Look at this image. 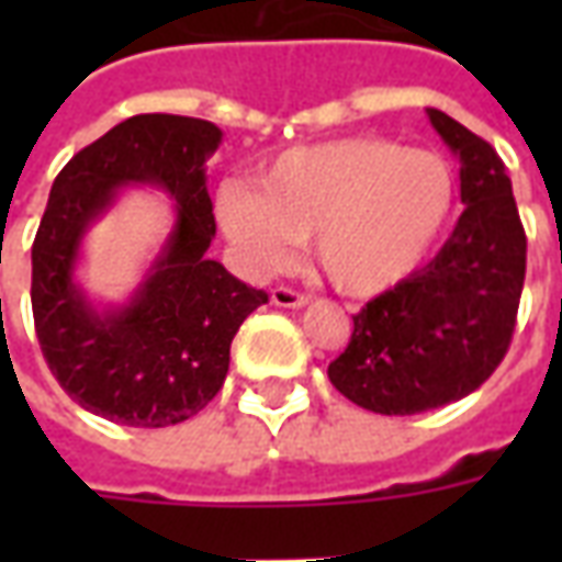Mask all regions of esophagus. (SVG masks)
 <instances>
[{"label":"esophagus","mask_w":562,"mask_h":562,"mask_svg":"<svg viewBox=\"0 0 562 562\" xmlns=\"http://www.w3.org/2000/svg\"><path fill=\"white\" fill-rule=\"evenodd\" d=\"M270 301L277 306H282V310H301V306H306V294L294 292V289H289V285H277L273 292H270Z\"/></svg>","instance_id":"esophagus-1"}]
</instances>
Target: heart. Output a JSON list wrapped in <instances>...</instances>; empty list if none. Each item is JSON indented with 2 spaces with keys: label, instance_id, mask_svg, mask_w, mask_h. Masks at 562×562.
<instances>
[{
  "label": "heart",
  "instance_id": "heart-1",
  "mask_svg": "<svg viewBox=\"0 0 562 562\" xmlns=\"http://www.w3.org/2000/svg\"><path fill=\"white\" fill-rule=\"evenodd\" d=\"M458 204V173L436 149L391 138L325 140L289 149L258 177L256 192L225 186L222 232L240 256L277 270L310 237L334 289L373 297L422 268Z\"/></svg>",
  "mask_w": 562,
  "mask_h": 562
}]
</instances>
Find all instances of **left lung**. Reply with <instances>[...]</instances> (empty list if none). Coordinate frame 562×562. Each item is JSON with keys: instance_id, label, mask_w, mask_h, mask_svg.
I'll list each match as a JSON object with an SVG mask.
<instances>
[{"instance_id": "left-lung-1", "label": "left lung", "mask_w": 562, "mask_h": 562, "mask_svg": "<svg viewBox=\"0 0 562 562\" xmlns=\"http://www.w3.org/2000/svg\"><path fill=\"white\" fill-rule=\"evenodd\" d=\"M430 123L460 159V213L434 261L352 316L328 379L379 415H415L467 397L506 358L527 273V234L496 149L436 108Z\"/></svg>"}]
</instances>
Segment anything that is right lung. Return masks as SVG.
Here are the masks:
<instances>
[{
	"instance_id": "1",
	"label": "right lung",
	"mask_w": 562,
	"mask_h": 562,
	"mask_svg": "<svg viewBox=\"0 0 562 562\" xmlns=\"http://www.w3.org/2000/svg\"><path fill=\"white\" fill-rule=\"evenodd\" d=\"M220 126L138 114L71 156L56 173L32 244V316L44 361L83 409L128 427H168L207 406L228 373L244 318L268 304L207 258L216 234L207 159ZM175 198V228L136 294L95 307L74 280L79 244L126 184Z\"/></svg>"
}]
</instances>
